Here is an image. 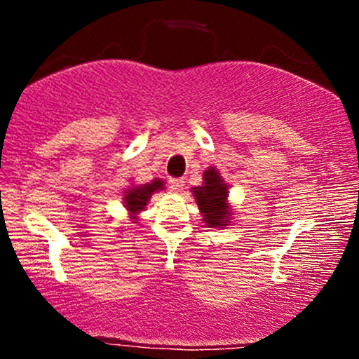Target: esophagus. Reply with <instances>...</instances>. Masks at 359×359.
<instances>
[{
    "mask_svg": "<svg viewBox=\"0 0 359 359\" xmlns=\"http://www.w3.org/2000/svg\"><path fill=\"white\" fill-rule=\"evenodd\" d=\"M184 184H185L184 179H170V180H168V187H170L172 191H175V192L182 191Z\"/></svg>",
    "mask_w": 359,
    "mask_h": 359,
    "instance_id": "1",
    "label": "esophagus"
}]
</instances>
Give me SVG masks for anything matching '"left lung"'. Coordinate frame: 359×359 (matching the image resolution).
<instances>
[{
    "mask_svg": "<svg viewBox=\"0 0 359 359\" xmlns=\"http://www.w3.org/2000/svg\"><path fill=\"white\" fill-rule=\"evenodd\" d=\"M197 205L204 214L208 226H226L228 222V185L219 177V172L211 167L204 172V185L192 189Z\"/></svg>",
    "mask_w": 359,
    "mask_h": 359,
    "instance_id": "left-lung-1",
    "label": "left lung"
}]
</instances>
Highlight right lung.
I'll use <instances>...</instances> for the list:
<instances>
[{"label":"right lung","mask_w":359,"mask_h":359,"mask_svg":"<svg viewBox=\"0 0 359 359\" xmlns=\"http://www.w3.org/2000/svg\"><path fill=\"white\" fill-rule=\"evenodd\" d=\"M163 189V182L162 180L155 179L151 184H145V185H137L133 189H128L125 192V205L126 209L131 214H137L140 211L145 209V205L148 204V199L151 197V194Z\"/></svg>","instance_id":"obj_1"}]
</instances>
